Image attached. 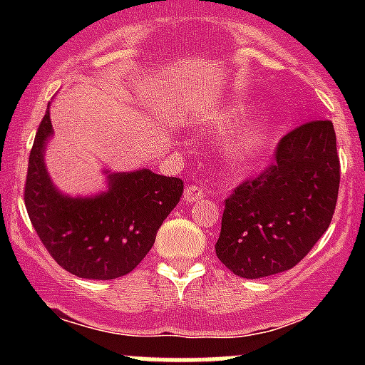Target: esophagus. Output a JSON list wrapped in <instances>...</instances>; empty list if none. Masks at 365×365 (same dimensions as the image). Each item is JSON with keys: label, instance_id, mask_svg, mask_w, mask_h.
I'll use <instances>...</instances> for the list:
<instances>
[{"label": "esophagus", "instance_id": "esophagus-1", "mask_svg": "<svg viewBox=\"0 0 365 365\" xmlns=\"http://www.w3.org/2000/svg\"><path fill=\"white\" fill-rule=\"evenodd\" d=\"M203 196H205V190L201 189L200 185H196V183H189V185L185 187V201H187V203H194V201L201 200Z\"/></svg>", "mask_w": 365, "mask_h": 365}]
</instances>
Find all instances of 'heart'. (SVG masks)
I'll use <instances>...</instances> for the list:
<instances>
[{
    "label": "heart",
    "mask_w": 365,
    "mask_h": 365,
    "mask_svg": "<svg viewBox=\"0 0 365 365\" xmlns=\"http://www.w3.org/2000/svg\"><path fill=\"white\" fill-rule=\"evenodd\" d=\"M249 108L242 102L227 106L213 114L208 121L212 130H224L231 125L238 123L245 116ZM272 127L267 120H252L238 134H235L226 145V159L235 165H249L256 162L264 153L270 139Z\"/></svg>",
    "instance_id": "1"
}]
</instances>
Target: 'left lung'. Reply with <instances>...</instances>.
<instances>
[{"mask_svg": "<svg viewBox=\"0 0 365 365\" xmlns=\"http://www.w3.org/2000/svg\"><path fill=\"white\" fill-rule=\"evenodd\" d=\"M274 157L224 201L215 254L244 279L300 263L329 230L337 205L341 164L332 121L293 128L277 143Z\"/></svg>", "mask_w": 365, "mask_h": 365, "instance_id": "left-lung-1", "label": "left lung"}]
</instances>
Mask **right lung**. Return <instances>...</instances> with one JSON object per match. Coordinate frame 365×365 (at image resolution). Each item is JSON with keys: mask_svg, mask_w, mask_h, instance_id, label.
<instances>
[{"mask_svg": "<svg viewBox=\"0 0 365 365\" xmlns=\"http://www.w3.org/2000/svg\"><path fill=\"white\" fill-rule=\"evenodd\" d=\"M51 134L46 111L29 152L24 183V205L40 242L61 268L77 277L109 281L130 274L178 205L183 182L141 169L111 175L109 190L97 197L61 196L43 165V146Z\"/></svg>", "mask_w": 365, "mask_h": 365, "instance_id": "obj_1", "label": "right lung"}]
</instances>
